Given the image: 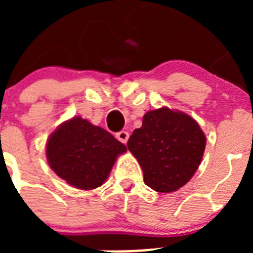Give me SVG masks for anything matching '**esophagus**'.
<instances>
[{"instance_id":"esophagus-1","label":"esophagus","mask_w":253,"mask_h":253,"mask_svg":"<svg viewBox=\"0 0 253 253\" xmlns=\"http://www.w3.org/2000/svg\"><path fill=\"white\" fill-rule=\"evenodd\" d=\"M116 138L120 140L122 143H126L128 142V138H129V133L128 131H125V130H122L119 131V133H116Z\"/></svg>"}]
</instances>
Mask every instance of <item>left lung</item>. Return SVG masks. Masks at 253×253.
<instances>
[{
    "instance_id": "obj_1",
    "label": "left lung",
    "mask_w": 253,
    "mask_h": 253,
    "mask_svg": "<svg viewBox=\"0 0 253 253\" xmlns=\"http://www.w3.org/2000/svg\"><path fill=\"white\" fill-rule=\"evenodd\" d=\"M205 144V134L191 116L167 107L148 111L126 143L142 167L144 184L158 193H172L189 182Z\"/></svg>"
}]
</instances>
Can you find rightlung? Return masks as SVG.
I'll return each instance as SVG.
<instances>
[{"label":"right lung","instance_id":"right-lung-1","mask_svg":"<svg viewBox=\"0 0 253 253\" xmlns=\"http://www.w3.org/2000/svg\"><path fill=\"white\" fill-rule=\"evenodd\" d=\"M126 147L105 129L80 116L64 122L50 134L46 143V158L50 169L77 189L101 186L116 157Z\"/></svg>","mask_w":253,"mask_h":253}]
</instances>
